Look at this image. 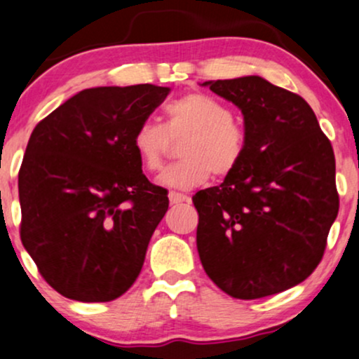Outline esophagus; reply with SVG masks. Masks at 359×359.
I'll return each mask as SVG.
<instances>
[{
	"mask_svg": "<svg viewBox=\"0 0 359 359\" xmlns=\"http://www.w3.org/2000/svg\"><path fill=\"white\" fill-rule=\"evenodd\" d=\"M169 201H170V203L189 202V195L180 194V192H170V194H169Z\"/></svg>",
	"mask_w": 359,
	"mask_h": 359,
	"instance_id": "obj_1",
	"label": "esophagus"
}]
</instances>
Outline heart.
Listing matches in <instances>:
<instances>
[{"mask_svg": "<svg viewBox=\"0 0 359 359\" xmlns=\"http://www.w3.org/2000/svg\"><path fill=\"white\" fill-rule=\"evenodd\" d=\"M184 158L169 167L161 184L170 189L189 190L232 175L247 152L245 127L233 119L224 102L205 93H189L165 106V124L146 121L135 129L133 147L142 169L157 174L164 169L174 142H180Z\"/></svg>", "mask_w": 359, "mask_h": 359, "instance_id": "heart-1", "label": "heart"}]
</instances>
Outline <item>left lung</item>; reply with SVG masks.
Here are the masks:
<instances>
[{
    "mask_svg": "<svg viewBox=\"0 0 359 359\" xmlns=\"http://www.w3.org/2000/svg\"><path fill=\"white\" fill-rule=\"evenodd\" d=\"M203 86L240 107L248 144L224 184L192 197L202 266L240 300L285 292L318 266L338 215L333 147L298 94L258 76Z\"/></svg>",
    "mask_w": 359,
    "mask_h": 359,
    "instance_id": "1",
    "label": "left lung"
}]
</instances>
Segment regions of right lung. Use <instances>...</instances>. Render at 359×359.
<instances>
[{
    "label": "right lung",
    "instance_id": "right-lung-1",
    "mask_svg": "<svg viewBox=\"0 0 359 359\" xmlns=\"http://www.w3.org/2000/svg\"><path fill=\"white\" fill-rule=\"evenodd\" d=\"M169 88H93L36 124L22 157L20 235L41 276L71 300L112 302L133 287L169 208L133 147Z\"/></svg>",
    "mask_w": 359,
    "mask_h": 359
}]
</instances>
